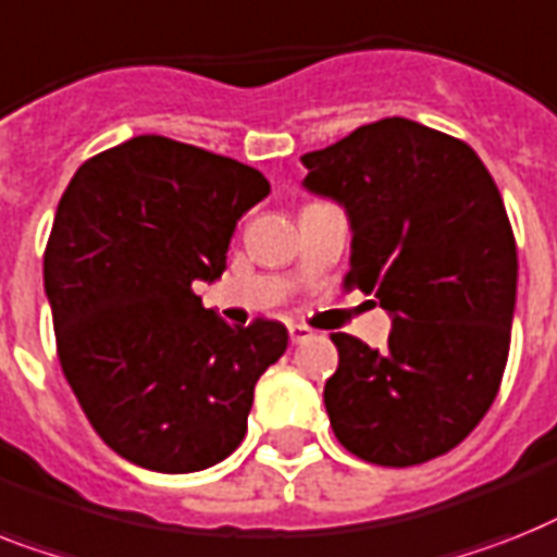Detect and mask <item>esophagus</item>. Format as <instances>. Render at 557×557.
Segmentation results:
<instances>
[{
    "instance_id": "esophagus-1",
    "label": "esophagus",
    "mask_w": 557,
    "mask_h": 557,
    "mask_svg": "<svg viewBox=\"0 0 557 557\" xmlns=\"http://www.w3.org/2000/svg\"><path fill=\"white\" fill-rule=\"evenodd\" d=\"M288 337H292L294 346H297V343H306L311 337V329H309V325L292 323V325H288Z\"/></svg>"
}]
</instances>
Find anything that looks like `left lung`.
Segmentation results:
<instances>
[{
    "mask_svg": "<svg viewBox=\"0 0 557 557\" xmlns=\"http://www.w3.org/2000/svg\"><path fill=\"white\" fill-rule=\"evenodd\" d=\"M302 165L306 188L349 214L346 286L392 314L383 351L332 334L334 435L377 467L441 458L490 411L509 357L518 248L498 185L463 139L404 116L360 125Z\"/></svg>",
    "mask_w": 557,
    "mask_h": 557,
    "instance_id": "left-lung-1",
    "label": "left lung"
}]
</instances>
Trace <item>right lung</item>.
Listing matches in <instances>:
<instances>
[{
  "mask_svg": "<svg viewBox=\"0 0 557 557\" xmlns=\"http://www.w3.org/2000/svg\"><path fill=\"white\" fill-rule=\"evenodd\" d=\"M251 165L143 134L79 165L45 246L59 366L102 441L151 472H200L246 437L286 325H228L194 294L265 200Z\"/></svg>",
  "mask_w": 557,
  "mask_h": 557,
  "instance_id": "obj_1",
  "label": "right lung"
}]
</instances>
